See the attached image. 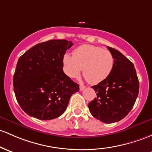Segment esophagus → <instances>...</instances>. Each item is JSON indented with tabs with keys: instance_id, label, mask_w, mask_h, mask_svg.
Listing matches in <instances>:
<instances>
[{
	"instance_id": "obj_1",
	"label": "esophagus",
	"mask_w": 152,
	"mask_h": 152,
	"mask_svg": "<svg viewBox=\"0 0 152 152\" xmlns=\"http://www.w3.org/2000/svg\"><path fill=\"white\" fill-rule=\"evenodd\" d=\"M85 87H86V86H84V85L80 84V86H79V89H80V91H83V90H84V89H85Z\"/></svg>"
}]
</instances>
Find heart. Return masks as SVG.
<instances>
[{
  "mask_svg": "<svg viewBox=\"0 0 152 152\" xmlns=\"http://www.w3.org/2000/svg\"><path fill=\"white\" fill-rule=\"evenodd\" d=\"M63 63L65 73L70 78H77L83 69V75L88 82L97 84L111 73L114 57L108 50L84 45L74 50L73 56L65 55Z\"/></svg>",
  "mask_w": 152,
  "mask_h": 152,
  "instance_id": "heart-1",
  "label": "heart"
}]
</instances>
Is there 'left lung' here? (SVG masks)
I'll use <instances>...</instances> for the list:
<instances>
[{"mask_svg": "<svg viewBox=\"0 0 152 152\" xmlns=\"http://www.w3.org/2000/svg\"><path fill=\"white\" fill-rule=\"evenodd\" d=\"M107 48L114 57L113 71L105 80L91 86L97 96L88 107L94 118L113 123L122 120L131 110L138 94L139 81L133 63L121 52Z\"/></svg>", "mask_w": 152, "mask_h": 152, "instance_id": "obj_1", "label": "left lung"}]
</instances>
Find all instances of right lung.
Masks as SVG:
<instances>
[{"instance_id":"add662e5","label":"right lung","mask_w":152,"mask_h":152,"mask_svg":"<svg viewBox=\"0 0 152 152\" xmlns=\"http://www.w3.org/2000/svg\"><path fill=\"white\" fill-rule=\"evenodd\" d=\"M66 39H52L28 50L16 64L13 85L16 100L29 116L48 121L61 116L71 95L79 90L63 72V60L73 45Z\"/></svg>"}]
</instances>
